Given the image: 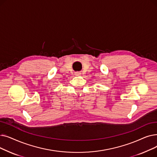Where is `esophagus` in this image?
Returning <instances> with one entry per match:
<instances>
[{
    "label": "esophagus",
    "mask_w": 157,
    "mask_h": 157,
    "mask_svg": "<svg viewBox=\"0 0 157 157\" xmlns=\"http://www.w3.org/2000/svg\"><path fill=\"white\" fill-rule=\"evenodd\" d=\"M81 74V72H76L75 73V75H76V76H80Z\"/></svg>",
    "instance_id": "obj_1"
}]
</instances>
